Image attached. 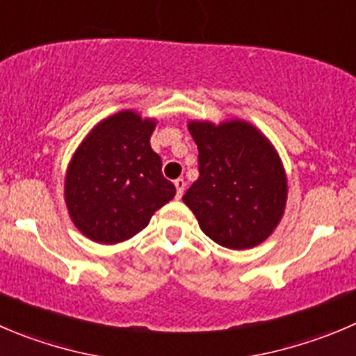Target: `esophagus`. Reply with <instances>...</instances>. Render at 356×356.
<instances>
[{
  "label": "esophagus",
  "mask_w": 356,
  "mask_h": 356,
  "mask_svg": "<svg viewBox=\"0 0 356 356\" xmlns=\"http://www.w3.org/2000/svg\"><path fill=\"white\" fill-rule=\"evenodd\" d=\"M175 187H176V197L180 199L181 195H184V192H185V180H184V178H178V180H175Z\"/></svg>",
  "instance_id": "esophagus-1"
}]
</instances>
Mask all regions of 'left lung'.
I'll list each match as a JSON object with an SVG mask.
<instances>
[{
	"instance_id": "1",
	"label": "left lung",
	"mask_w": 356,
	"mask_h": 356,
	"mask_svg": "<svg viewBox=\"0 0 356 356\" xmlns=\"http://www.w3.org/2000/svg\"><path fill=\"white\" fill-rule=\"evenodd\" d=\"M188 131L199 150V178L184 202L202 232L231 250L266 241L282 220L289 191L273 145L245 120H192Z\"/></svg>"
}]
</instances>
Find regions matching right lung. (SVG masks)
<instances>
[{
    "instance_id": "add662e5",
    "label": "right lung",
    "mask_w": 356,
    "mask_h": 356,
    "mask_svg": "<svg viewBox=\"0 0 356 356\" xmlns=\"http://www.w3.org/2000/svg\"><path fill=\"white\" fill-rule=\"evenodd\" d=\"M155 120L125 110L104 118L82 141L66 171L64 197L83 236L115 245L143 231L171 201L175 185L150 147Z\"/></svg>"
}]
</instances>
